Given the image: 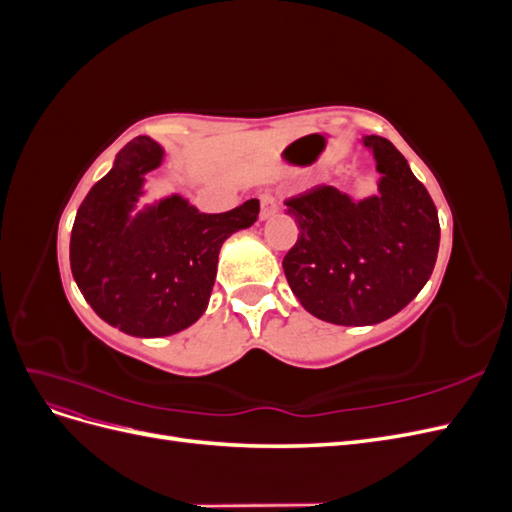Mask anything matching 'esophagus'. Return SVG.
<instances>
[{"label":"esophagus","mask_w":512,"mask_h":512,"mask_svg":"<svg viewBox=\"0 0 512 512\" xmlns=\"http://www.w3.org/2000/svg\"><path fill=\"white\" fill-rule=\"evenodd\" d=\"M277 211H280V205H277L275 196L271 192L260 194V218L262 220H269L271 215H275Z\"/></svg>","instance_id":"1"}]
</instances>
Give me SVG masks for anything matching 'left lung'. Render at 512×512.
I'll return each mask as SVG.
<instances>
[{
    "label": "left lung",
    "mask_w": 512,
    "mask_h": 512,
    "mask_svg": "<svg viewBox=\"0 0 512 512\" xmlns=\"http://www.w3.org/2000/svg\"><path fill=\"white\" fill-rule=\"evenodd\" d=\"M363 145L382 175L376 196L352 200L318 185L286 200L299 224L282 262L286 280L309 314L344 327L401 312L427 284L440 245L436 205L406 158L382 136Z\"/></svg>",
    "instance_id": "1"
}]
</instances>
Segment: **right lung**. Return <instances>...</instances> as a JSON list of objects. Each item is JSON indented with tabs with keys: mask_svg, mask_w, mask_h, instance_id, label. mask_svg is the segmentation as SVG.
I'll list each match as a JSON object with an SVG mask.
<instances>
[{
	"mask_svg": "<svg viewBox=\"0 0 512 512\" xmlns=\"http://www.w3.org/2000/svg\"><path fill=\"white\" fill-rule=\"evenodd\" d=\"M164 149L149 136L123 147L76 211L70 269L91 309L134 337H164L207 309L222 243L258 220L256 198L226 213H200L181 196L132 215L145 175Z\"/></svg>",
	"mask_w": 512,
	"mask_h": 512,
	"instance_id": "add662e5",
	"label": "right lung"
}]
</instances>
